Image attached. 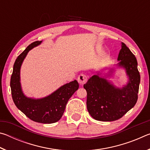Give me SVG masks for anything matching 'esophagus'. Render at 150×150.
Wrapping results in <instances>:
<instances>
[{
  "mask_svg": "<svg viewBox=\"0 0 150 150\" xmlns=\"http://www.w3.org/2000/svg\"><path fill=\"white\" fill-rule=\"evenodd\" d=\"M77 81H78V82L80 83V84H81V85L84 84V83L87 82V75L85 74L79 75L77 78Z\"/></svg>",
  "mask_w": 150,
  "mask_h": 150,
  "instance_id": "34e87169",
  "label": "esophagus"
}]
</instances>
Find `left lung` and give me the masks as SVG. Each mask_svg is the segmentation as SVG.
Returning <instances> with one entry per match:
<instances>
[{"label":"left lung","mask_w":150,"mask_h":150,"mask_svg":"<svg viewBox=\"0 0 150 150\" xmlns=\"http://www.w3.org/2000/svg\"><path fill=\"white\" fill-rule=\"evenodd\" d=\"M118 61H120L118 65L126 69L129 77L128 83L124 87H116L98 74L91 77L83 85L87 93L88 113L96 120H118L134 107L138 100L140 83L138 62L135 55L123 42Z\"/></svg>","instance_id":"obj_1"}]
</instances>
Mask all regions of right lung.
I'll return each instance as SVG.
<instances>
[{"mask_svg":"<svg viewBox=\"0 0 150 150\" xmlns=\"http://www.w3.org/2000/svg\"><path fill=\"white\" fill-rule=\"evenodd\" d=\"M42 41L30 44L15 61L11 78L12 97L16 107L30 120L39 123L52 124L60 120L69 98L79 88L76 80L63 85L46 97L34 99L24 95L20 82V67L28 52L40 45Z\"/></svg>","mask_w":150,"mask_h":150,"instance_id":"1","label":"right lung"}]
</instances>
